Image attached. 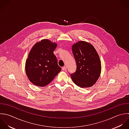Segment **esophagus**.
<instances>
[{
  "mask_svg": "<svg viewBox=\"0 0 129 129\" xmlns=\"http://www.w3.org/2000/svg\"><path fill=\"white\" fill-rule=\"evenodd\" d=\"M62 70L63 71H65V70H66V69H67V67H66V66H64V67H62Z\"/></svg>",
  "mask_w": 129,
  "mask_h": 129,
  "instance_id": "obj_1",
  "label": "esophagus"
}]
</instances>
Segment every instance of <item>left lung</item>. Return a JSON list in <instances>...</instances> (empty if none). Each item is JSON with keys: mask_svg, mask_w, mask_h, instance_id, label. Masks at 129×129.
I'll list each match as a JSON object with an SVG mask.
<instances>
[{"mask_svg": "<svg viewBox=\"0 0 129 129\" xmlns=\"http://www.w3.org/2000/svg\"><path fill=\"white\" fill-rule=\"evenodd\" d=\"M76 62V70L71 74L73 82L81 88L92 86L99 78L102 70L99 55L89 43L79 41L72 46Z\"/></svg>", "mask_w": 129, "mask_h": 129, "instance_id": "left-lung-1", "label": "left lung"}]
</instances>
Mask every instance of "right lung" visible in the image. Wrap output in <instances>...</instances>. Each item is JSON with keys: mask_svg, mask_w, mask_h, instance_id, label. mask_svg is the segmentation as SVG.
Here are the masks:
<instances>
[{"mask_svg": "<svg viewBox=\"0 0 129 129\" xmlns=\"http://www.w3.org/2000/svg\"><path fill=\"white\" fill-rule=\"evenodd\" d=\"M57 46V43L43 39L36 43L28 53L25 62V73L35 85H47L61 70L53 53Z\"/></svg>", "mask_w": 129, "mask_h": 129, "instance_id": "obj_1", "label": "right lung"}]
</instances>
